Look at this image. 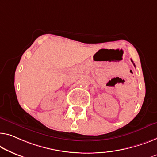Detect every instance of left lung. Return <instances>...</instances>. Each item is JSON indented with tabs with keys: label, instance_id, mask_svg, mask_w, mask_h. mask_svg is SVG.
Listing matches in <instances>:
<instances>
[{
	"label": "left lung",
	"instance_id": "left-lung-1",
	"mask_svg": "<svg viewBox=\"0 0 157 157\" xmlns=\"http://www.w3.org/2000/svg\"><path fill=\"white\" fill-rule=\"evenodd\" d=\"M131 61H132V63H133V61H132V60H131ZM133 65H135V64H134V63H133Z\"/></svg>",
	"mask_w": 157,
	"mask_h": 157
}]
</instances>
